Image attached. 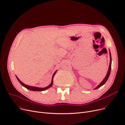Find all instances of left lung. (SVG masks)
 <instances>
[{"instance_id": "1", "label": "left lung", "mask_w": 125, "mask_h": 125, "mask_svg": "<svg viewBox=\"0 0 125 125\" xmlns=\"http://www.w3.org/2000/svg\"><path fill=\"white\" fill-rule=\"evenodd\" d=\"M109 55H110V64H109V68H108V72H107V73L106 75V77H105V78L104 79V80H103L102 82L97 86L94 89H96L97 88H100V87H101L102 86H103V85H104L106 82V81H107L108 78H109V75H110V72H111V62H112V59H111V52H110V51L109 50Z\"/></svg>"}]
</instances>
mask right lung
Listing matches in <instances>:
<instances>
[{"mask_svg": "<svg viewBox=\"0 0 125 125\" xmlns=\"http://www.w3.org/2000/svg\"><path fill=\"white\" fill-rule=\"evenodd\" d=\"M57 71H56L55 73H54L52 75V82H51V83L50 84V85H48V86L46 87H44V88H39V87H34V86H29V85H25V84H24L23 83H22L21 81L18 78V77H17V76H16V78H17L18 81H19V82L23 86H24V87H25L26 89H28L29 90H31V91H44V90H45L47 89H48L49 88L51 87L52 86V85L53 84V77L54 75H55L56 73H57Z\"/></svg>", "mask_w": 125, "mask_h": 125, "instance_id": "add662e5", "label": "right lung"}]
</instances>
